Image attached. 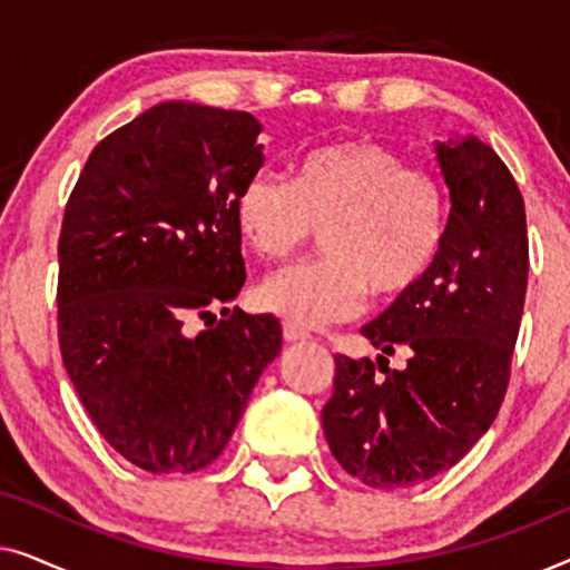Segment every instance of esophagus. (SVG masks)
Instances as JSON below:
<instances>
[{
  "mask_svg": "<svg viewBox=\"0 0 570 570\" xmlns=\"http://www.w3.org/2000/svg\"><path fill=\"white\" fill-rule=\"evenodd\" d=\"M283 334H285V342H291V345H301V342H308L311 340L308 332H303V330H298V326H293V324H285L283 326Z\"/></svg>",
  "mask_w": 570,
  "mask_h": 570,
  "instance_id": "obj_1",
  "label": "esophagus"
}]
</instances>
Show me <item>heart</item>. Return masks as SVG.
<instances>
[{
    "instance_id": "obj_1",
    "label": "heart",
    "mask_w": 570,
    "mask_h": 570,
    "mask_svg": "<svg viewBox=\"0 0 570 570\" xmlns=\"http://www.w3.org/2000/svg\"><path fill=\"white\" fill-rule=\"evenodd\" d=\"M233 220L256 256L285 262L322 230L324 256L269 277L259 303L298 330L353 318L365 295L396 301L439 262L449 225L441 181L379 139L314 147L293 178L259 170L238 186Z\"/></svg>"
}]
</instances>
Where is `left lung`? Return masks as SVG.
Instances as JSON below:
<instances>
[{"label": "left lung", "instance_id": "8db88e82", "mask_svg": "<svg viewBox=\"0 0 570 570\" xmlns=\"http://www.w3.org/2000/svg\"><path fill=\"white\" fill-rule=\"evenodd\" d=\"M451 213L441 256L415 291L363 326L381 353L337 355L322 425L342 470L368 488L396 490L454 466L493 425L509 389L524 314L529 240L511 170L478 137L435 142Z\"/></svg>", "mask_w": 570, "mask_h": 570}]
</instances>
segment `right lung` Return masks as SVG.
<instances>
[{
	"label": "right lung",
	"mask_w": 570,
	"mask_h": 570,
	"mask_svg": "<svg viewBox=\"0 0 570 570\" xmlns=\"http://www.w3.org/2000/svg\"><path fill=\"white\" fill-rule=\"evenodd\" d=\"M259 131L246 111L158 104L96 145L67 202L61 361L100 435L139 470L215 462L283 347L275 316L228 308L246 279L233 199L264 163ZM189 315L214 324L191 335Z\"/></svg>",
	"instance_id": "obj_1"
}]
</instances>
